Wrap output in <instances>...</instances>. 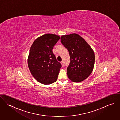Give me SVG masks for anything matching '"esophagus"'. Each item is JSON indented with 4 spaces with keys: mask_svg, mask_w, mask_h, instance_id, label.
I'll list each match as a JSON object with an SVG mask.
<instances>
[{
    "mask_svg": "<svg viewBox=\"0 0 120 120\" xmlns=\"http://www.w3.org/2000/svg\"><path fill=\"white\" fill-rule=\"evenodd\" d=\"M61 64H62V67H64V62H63V61H61Z\"/></svg>",
    "mask_w": 120,
    "mask_h": 120,
    "instance_id": "1",
    "label": "esophagus"
}]
</instances>
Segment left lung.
<instances>
[{
	"label": "left lung",
	"instance_id": "left-lung-1",
	"mask_svg": "<svg viewBox=\"0 0 120 120\" xmlns=\"http://www.w3.org/2000/svg\"><path fill=\"white\" fill-rule=\"evenodd\" d=\"M61 42L70 57L67 68L69 79L77 83L86 79L91 73L95 64V54L91 48L82 37L75 33L62 35Z\"/></svg>",
	"mask_w": 120,
	"mask_h": 120
}]
</instances>
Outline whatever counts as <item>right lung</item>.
<instances>
[{
	"label": "right lung",
	"instance_id": "add662e5",
	"mask_svg": "<svg viewBox=\"0 0 120 120\" xmlns=\"http://www.w3.org/2000/svg\"><path fill=\"white\" fill-rule=\"evenodd\" d=\"M60 39L55 34H47L37 38L30 50L28 63L31 74L39 82L49 85L58 78L62 66L52 52Z\"/></svg>",
	"mask_w": 120,
	"mask_h": 120
}]
</instances>
